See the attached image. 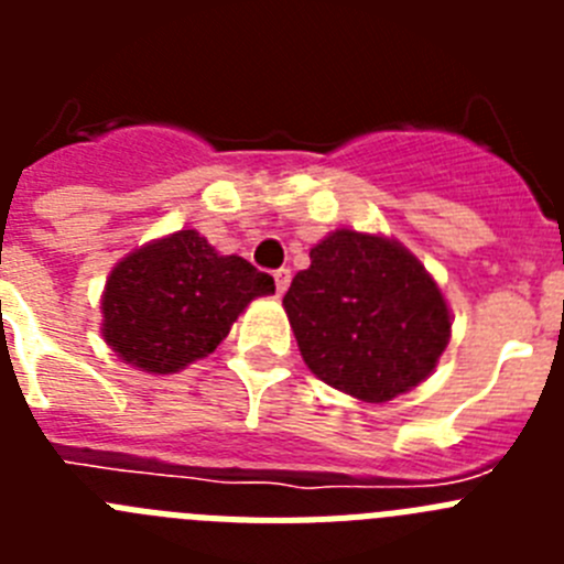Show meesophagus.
<instances>
[{
	"label": "esophagus",
	"mask_w": 564,
	"mask_h": 564,
	"mask_svg": "<svg viewBox=\"0 0 564 564\" xmlns=\"http://www.w3.org/2000/svg\"><path fill=\"white\" fill-rule=\"evenodd\" d=\"M273 282H276V293L282 296V293L288 291V285H291V271H288V268H279V271H273Z\"/></svg>",
	"instance_id": "34e87169"
}]
</instances>
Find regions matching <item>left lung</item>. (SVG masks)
<instances>
[{
    "label": "left lung",
    "instance_id": "obj_1",
    "mask_svg": "<svg viewBox=\"0 0 564 564\" xmlns=\"http://www.w3.org/2000/svg\"><path fill=\"white\" fill-rule=\"evenodd\" d=\"M282 305L307 367L367 403L417 387L449 344L435 279L392 239L350 228L311 248V268L293 276Z\"/></svg>",
    "mask_w": 564,
    "mask_h": 564
}]
</instances>
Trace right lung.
Wrapping results in <instances>:
<instances>
[{
    "mask_svg": "<svg viewBox=\"0 0 564 564\" xmlns=\"http://www.w3.org/2000/svg\"><path fill=\"white\" fill-rule=\"evenodd\" d=\"M273 291V276L242 257H220L197 231H177L112 268L104 338L132 367L166 376L214 352L248 302Z\"/></svg>",
    "mask_w": 564,
    "mask_h": 564,
    "instance_id": "right-lung-1",
    "label": "right lung"
}]
</instances>
